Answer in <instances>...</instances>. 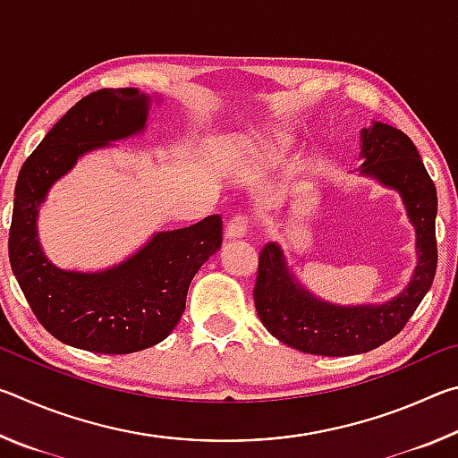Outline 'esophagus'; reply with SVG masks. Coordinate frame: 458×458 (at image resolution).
Wrapping results in <instances>:
<instances>
[{
    "instance_id": "1",
    "label": "esophagus",
    "mask_w": 458,
    "mask_h": 458,
    "mask_svg": "<svg viewBox=\"0 0 458 458\" xmlns=\"http://www.w3.org/2000/svg\"><path fill=\"white\" fill-rule=\"evenodd\" d=\"M248 232V220L244 216H234V218L228 220L226 228H224V236L228 240H236V238H244Z\"/></svg>"
}]
</instances>
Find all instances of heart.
Wrapping results in <instances>:
<instances>
[{"label": "heart", "instance_id": "b5f03b06", "mask_svg": "<svg viewBox=\"0 0 458 458\" xmlns=\"http://www.w3.org/2000/svg\"><path fill=\"white\" fill-rule=\"evenodd\" d=\"M262 147H265V149H267V155H270V157H275V155H276V153H281V149H283L281 143H265Z\"/></svg>", "mask_w": 458, "mask_h": 458}]
</instances>
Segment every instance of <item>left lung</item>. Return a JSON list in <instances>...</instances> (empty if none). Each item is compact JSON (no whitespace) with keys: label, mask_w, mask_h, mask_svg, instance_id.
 I'll list each match as a JSON object with an SVG mask.
<instances>
[{"label":"left lung","mask_w":458,"mask_h":458,"mask_svg":"<svg viewBox=\"0 0 458 458\" xmlns=\"http://www.w3.org/2000/svg\"><path fill=\"white\" fill-rule=\"evenodd\" d=\"M360 175L396 190L416 230V268L404 291L386 303L335 305L299 281L284 250L268 242L260 250L254 307L270 335L313 355H355L376 350L404 329L437 273V188L420 153L400 129L374 121L361 129Z\"/></svg>","instance_id":"obj_1"}]
</instances>
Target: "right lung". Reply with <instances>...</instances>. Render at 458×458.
I'll list each match as a JSON object with an SVG mask.
<instances>
[{"mask_svg":"<svg viewBox=\"0 0 458 458\" xmlns=\"http://www.w3.org/2000/svg\"><path fill=\"white\" fill-rule=\"evenodd\" d=\"M159 95L103 89L79 100L21 165L10 228V265L46 331L95 353H133L164 341L180 323L191 278L220 250L222 218L155 232L119 265L103 270L60 268L38 238V214L48 191L84 155L141 135Z\"/></svg>","mask_w":458,"mask_h":458,"instance_id":"1","label":"right lung"}]
</instances>
